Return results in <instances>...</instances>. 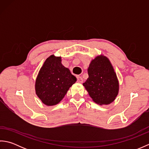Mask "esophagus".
I'll use <instances>...</instances> for the list:
<instances>
[{
  "label": "esophagus",
  "mask_w": 149,
  "mask_h": 149,
  "mask_svg": "<svg viewBox=\"0 0 149 149\" xmlns=\"http://www.w3.org/2000/svg\"><path fill=\"white\" fill-rule=\"evenodd\" d=\"M77 82H78V83H83V78H82L81 76H77Z\"/></svg>",
  "instance_id": "obj_1"
}]
</instances>
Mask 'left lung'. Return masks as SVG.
I'll return each instance as SVG.
<instances>
[{
  "mask_svg": "<svg viewBox=\"0 0 149 149\" xmlns=\"http://www.w3.org/2000/svg\"><path fill=\"white\" fill-rule=\"evenodd\" d=\"M89 77L83 86L95 102L107 105L113 102L118 93L119 83L111 63L100 55L91 61L88 69Z\"/></svg>",
  "mask_w": 149,
  "mask_h": 149,
  "instance_id": "8db88e82",
  "label": "left lung"
}]
</instances>
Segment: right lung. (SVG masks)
Returning a JSON list of instances; mask_svg holds the SVG:
<instances>
[{
  "mask_svg": "<svg viewBox=\"0 0 149 149\" xmlns=\"http://www.w3.org/2000/svg\"><path fill=\"white\" fill-rule=\"evenodd\" d=\"M76 81L69 69L61 64V57L51 55L40 70L35 83L36 93L45 105L54 106Z\"/></svg>",
  "mask_w": 149,
  "mask_h": 149,
  "instance_id": "obj_1",
  "label": "right lung"
}]
</instances>
